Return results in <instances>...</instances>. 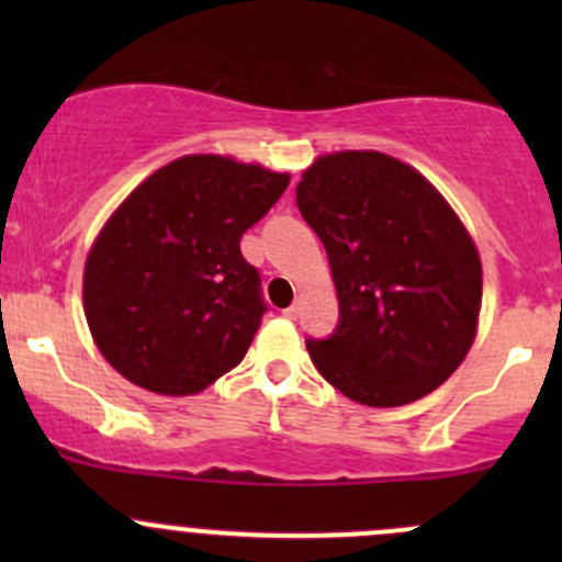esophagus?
<instances>
[{
  "label": "esophagus",
  "instance_id": "34e87169",
  "mask_svg": "<svg viewBox=\"0 0 562 562\" xmlns=\"http://www.w3.org/2000/svg\"><path fill=\"white\" fill-rule=\"evenodd\" d=\"M299 313H302V299H296V302L285 310V317H291L293 321V317H299Z\"/></svg>",
  "mask_w": 562,
  "mask_h": 562
}]
</instances>
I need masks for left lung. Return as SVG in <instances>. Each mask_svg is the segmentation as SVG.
I'll list each match as a JSON object with an SVG mask.
<instances>
[{"label": "left lung", "mask_w": 562, "mask_h": 562, "mask_svg": "<svg viewBox=\"0 0 562 562\" xmlns=\"http://www.w3.org/2000/svg\"><path fill=\"white\" fill-rule=\"evenodd\" d=\"M323 241L339 321L307 339L334 389L370 407L435 391L462 364L481 310V260L438 190L381 151L326 155L296 187Z\"/></svg>", "instance_id": "8db88e82"}]
</instances>
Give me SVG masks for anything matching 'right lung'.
Returning a JSON list of instances; mask_svg holds the SVG:
<instances>
[{"mask_svg": "<svg viewBox=\"0 0 562 562\" xmlns=\"http://www.w3.org/2000/svg\"><path fill=\"white\" fill-rule=\"evenodd\" d=\"M288 181L231 157L190 155L130 192L83 269V310L113 370L184 396L245 359L269 307L239 241Z\"/></svg>", "mask_w": 562, "mask_h": 562, "instance_id": "1", "label": "right lung"}]
</instances>
